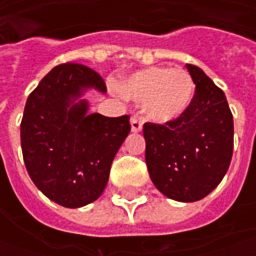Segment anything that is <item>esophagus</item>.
<instances>
[{"mask_svg":"<svg viewBox=\"0 0 256 256\" xmlns=\"http://www.w3.org/2000/svg\"><path fill=\"white\" fill-rule=\"evenodd\" d=\"M131 130H132V132H140L142 130V122L135 116L131 118Z\"/></svg>","mask_w":256,"mask_h":256,"instance_id":"1","label":"esophagus"}]
</instances>
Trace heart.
Listing matches in <instances>:
<instances>
[{"mask_svg": "<svg viewBox=\"0 0 256 256\" xmlns=\"http://www.w3.org/2000/svg\"><path fill=\"white\" fill-rule=\"evenodd\" d=\"M120 90L125 98L144 105L146 116L158 124L172 122L185 115L195 95L190 72L168 66H152L130 75Z\"/></svg>", "mask_w": 256, "mask_h": 256, "instance_id": "heart-1", "label": "heart"}]
</instances>
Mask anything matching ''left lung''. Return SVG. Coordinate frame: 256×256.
<instances>
[{
	"label": "left lung",
	"instance_id": "8db88e82",
	"mask_svg": "<svg viewBox=\"0 0 256 256\" xmlns=\"http://www.w3.org/2000/svg\"><path fill=\"white\" fill-rule=\"evenodd\" d=\"M195 95L181 118L144 125L145 162L156 190L174 201L205 198L222 181L234 150V120L226 96L195 65L186 64Z\"/></svg>",
	"mask_w": 256,
	"mask_h": 256
}]
</instances>
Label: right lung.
Instances as JSON below:
<instances>
[{"label": "right lung", "instance_id": "right-lung-1", "mask_svg": "<svg viewBox=\"0 0 256 256\" xmlns=\"http://www.w3.org/2000/svg\"><path fill=\"white\" fill-rule=\"evenodd\" d=\"M88 90L106 94L104 80L81 64L58 65L28 96L21 122L25 166L35 186L55 204L81 208L105 190L130 116L88 114Z\"/></svg>", "mask_w": 256, "mask_h": 256}]
</instances>
